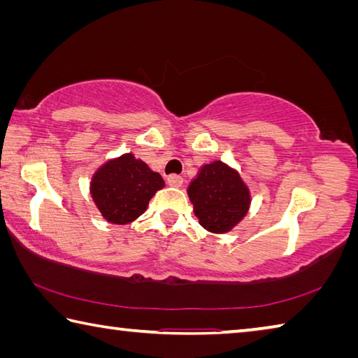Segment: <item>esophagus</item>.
Wrapping results in <instances>:
<instances>
[{
    "mask_svg": "<svg viewBox=\"0 0 358 358\" xmlns=\"http://www.w3.org/2000/svg\"><path fill=\"white\" fill-rule=\"evenodd\" d=\"M167 183H169V186L181 187V186H183V178H181V177H175V175H172V177L167 178Z\"/></svg>",
    "mask_w": 358,
    "mask_h": 358,
    "instance_id": "1",
    "label": "esophagus"
}]
</instances>
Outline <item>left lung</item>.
I'll return each instance as SVG.
<instances>
[{"label": "left lung", "mask_w": 358, "mask_h": 358, "mask_svg": "<svg viewBox=\"0 0 358 358\" xmlns=\"http://www.w3.org/2000/svg\"><path fill=\"white\" fill-rule=\"evenodd\" d=\"M194 214L211 233H227L241 220L250 205V192L236 171L214 161L200 169L187 187Z\"/></svg>", "instance_id": "1"}]
</instances>
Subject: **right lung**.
I'll return each mask as SVG.
<instances>
[{"instance_id":"1","label":"right lung","mask_w":358,"mask_h":358,"mask_svg":"<svg viewBox=\"0 0 358 358\" xmlns=\"http://www.w3.org/2000/svg\"><path fill=\"white\" fill-rule=\"evenodd\" d=\"M164 187V180L144 161L127 153L95 172L90 194L108 222L125 225L147 210L150 199Z\"/></svg>"}]
</instances>
